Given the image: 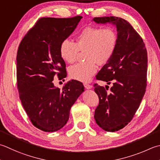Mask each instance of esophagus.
<instances>
[{
    "mask_svg": "<svg viewBox=\"0 0 160 160\" xmlns=\"http://www.w3.org/2000/svg\"><path fill=\"white\" fill-rule=\"evenodd\" d=\"M84 86L87 89H92V84H87V83H84Z\"/></svg>",
    "mask_w": 160,
    "mask_h": 160,
    "instance_id": "1",
    "label": "esophagus"
}]
</instances>
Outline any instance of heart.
I'll use <instances>...</instances> for the list:
<instances>
[{
    "label": "heart",
    "mask_w": 160,
    "mask_h": 160,
    "mask_svg": "<svg viewBox=\"0 0 160 160\" xmlns=\"http://www.w3.org/2000/svg\"><path fill=\"white\" fill-rule=\"evenodd\" d=\"M118 43V34L112 27H87L76 37V42L62 41L59 54L64 61L73 63L79 51H84L86 62L69 68L70 76L81 82H89L97 71L96 62L105 64L113 56Z\"/></svg>",
    "instance_id": "1"
}]
</instances>
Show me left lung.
<instances>
[{"label": "left lung", "mask_w": 160, "mask_h": 160, "mask_svg": "<svg viewBox=\"0 0 160 160\" xmlns=\"http://www.w3.org/2000/svg\"><path fill=\"white\" fill-rule=\"evenodd\" d=\"M97 23L117 27L118 43L113 56L96 75V79L112 87L94 84L99 104L96 123L108 132L118 131L130 123L138 109L147 85L148 56L145 43L129 22L116 17H95Z\"/></svg>", "instance_id": "obj_1"}]
</instances>
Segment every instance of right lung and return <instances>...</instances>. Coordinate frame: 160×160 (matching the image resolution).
I'll return each instance as SVG.
<instances>
[{
	"label": "right lung",
	"instance_id": "obj_1",
	"mask_svg": "<svg viewBox=\"0 0 160 160\" xmlns=\"http://www.w3.org/2000/svg\"><path fill=\"white\" fill-rule=\"evenodd\" d=\"M82 18H41L18 46L17 78L19 98L33 126L44 132H55L65 126L71 108L84 92L79 81H68L62 90L52 82L55 75L62 79L67 76L59 46Z\"/></svg>",
	"mask_w": 160,
	"mask_h": 160
}]
</instances>
